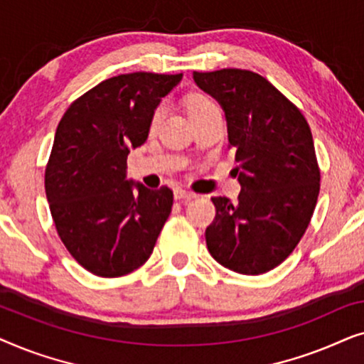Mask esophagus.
Wrapping results in <instances>:
<instances>
[{"mask_svg":"<svg viewBox=\"0 0 364 364\" xmlns=\"http://www.w3.org/2000/svg\"><path fill=\"white\" fill-rule=\"evenodd\" d=\"M193 197H197V193L187 191V188H177L176 191L177 200H191Z\"/></svg>","mask_w":364,"mask_h":364,"instance_id":"34e87169","label":"esophagus"}]
</instances>
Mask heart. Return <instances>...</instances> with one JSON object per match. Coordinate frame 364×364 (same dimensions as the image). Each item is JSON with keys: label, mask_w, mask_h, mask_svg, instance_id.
Segmentation results:
<instances>
[{"label": "heart", "mask_w": 364, "mask_h": 364, "mask_svg": "<svg viewBox=\"0 0 364 364\" xmlns=\"http://www.w3.org/2000/svg\"><path fill=\"white\" fill-rule=\"evenodd\" d=\"M186 106H187L188 116L193 117V116H198V114L205 112L207 109L217 107V104L213 102V99L208 97L207 94H203V92H192V94H188V96L186 97ZM162 116H164V107L162 106H157L156 109H154L152 117H151V129H152V131L159 126V122H161Z\"/></svg>", "instance_id": "obj_1"}]
</instances>
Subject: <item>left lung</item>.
I'll list each match as a JSON object with an SVG mask.
<instances>
[{
  "label": "left lung",
  "mask_w": 364,
  "mask_h": 364,
  "mask_svg": "<svg viewBox=\"0 0 364 364\" xmlns=\"http://www.w3.org/2000/svg\"><path fill=\"white\" fill-rule=\"evenodd\" d=\"M220 104L242 191L212 197L205 230L210 255L228 270L260 275L280 265L308 228L320 193V167L305 116L260 74L247 69L193 73Z\"/></svg>",
  "instance_id": "8db88e82"
}]
</instances>
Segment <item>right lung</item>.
<instances>
[{
    "instance_id": "1",
    "label": "right lung",
    "mask_w": 364,
    "mask_h": 364,
    "mask_svg": "<svg viewBox=\"0 0 364 364\" xmlns=\"http://www.w3.org/2000/svg\"><path fill=\"white\" fill-rule=\"evenodd\" d=\"M181 79L156 73L106 79L58 124L44 173L49 210L64 247L94 275L122 277L142 267L171 215V188L134 183L126 168L131 149L147 141L154 109Z\"/></svg>"
}]
</instances>
